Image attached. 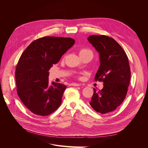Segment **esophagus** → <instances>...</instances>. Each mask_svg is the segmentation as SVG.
<instances>
[{"label": "esophagus", "instance_id": "esophagus-1", "mask_svg": "<svg viewBox=\"0 0 148 148\" xmlns=\"http://www.w3.org/2000/svg\"><path fill=\"white\" fill-rule=\"evenodd\" d=\"M70 86H81V84H78V83H71Z\"/></svg>", "mask_w": 148, "mask_h": 148}]
</instances>
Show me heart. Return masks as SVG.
I'll return each instance as SVG.
<instances>
[{
    "label": "heart",
    "mask_w": 148,
    "mask_h": 148,
    "mask_svg": "<svg viewBox=\"0 0 148 148\" xmlns=\"http://www.w3.org/2000/svg\"><path fill=\"white\" fill-rule=\"evenodd\" d=\"M86 54H91L92 55V52L91 50H89L88 49L86 48H82L80 49L79 50V55L80 57L83 56H84Z\"/></svg>",
    "instance_id": "heart-1"
}]
</instances>
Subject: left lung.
Instances as JSON below:
<instances>
[{
  "label": "left lung",
  "mask_w": 148,
  "mask_h": 148,
  "mask_svg": "<svg viewBox=\"0 0 148 148\" xmlns=\"http://www.w3.org/2000/svg\"><path fill=\"white\" fill-rule=\"evenodd\" d=\"M89 42L99 53L100 66L95 81L102 82L103 88L94 93L89 104L102 114L114 111L127 96L131 78L128 57L120 44L105 35H91Z\"/></svg>",
  "instance_id": "obj_1"
}]
</instances>
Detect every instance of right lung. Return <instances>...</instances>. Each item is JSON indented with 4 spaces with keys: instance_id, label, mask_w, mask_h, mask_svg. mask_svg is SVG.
Returning a JSON list of instances; mask_svg holds the SVG:
<instances>
[{
    "instance_id": "1",
    "label": "right lung",
    "mask_w": 148,
    "mask_h": 148,
    "mask_svg": "<svg viewBox=\"0 0 148 148\" xmlns=\"http://www.w3.org/2000/svg\"><path fill=\"white\" fill-rule=\"evenodd\" d=\"M70 38L45 36L33 41L20 58L15 70L16 92L31 112L47 116L62 103L66 86L52 82L49 84V70L73 46Z\"/></svg>"
}]
</instances>
